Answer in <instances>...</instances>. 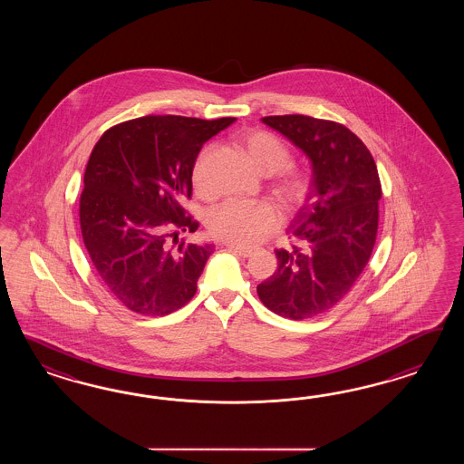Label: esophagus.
I'll return each mask as SVG.
<instances>
[{"mask_svg": "<svg viewBox=\"0 0 464 464\" xmlns=\"http://www.w3.org/2000/svg\"><path fill=\"white\" fill-rule=\"evenodd\" d=\"M226 248H227L229 252L237 253L239 256H243V258L252 256V250H248V248H239V246H235V245H226Z\"/></svg>", "mask_w": 464, "mask_h": 464, "instance_id": "esophagus-1", "label": "esophagus"}]
</instances>
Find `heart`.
I'll use <instances>...</instances> for the list:
<instances>
[{
	"mask_svg": "<svg viewBox=\"0 0 464 464\" xmlns=\"http://www.w3.org/2000/svg\"><path fill=\"white\" fill-rule=\"evenodd\" d=\"M238 142L241 151L260 175L280 171L272 190L285 209H295L306 200L309 177L306 173L287 169L291 165V151L277 136L267 130H250L241 134ZM192 182L197 192H206L202 160H198L192 169ZM208 225L212 237L239 248H253L279 227L281 214L268 202L227 200L209 214Z\"/></svg>",
	"mask_w": 464,
	"mask_h": 464,
	"instance_id": "obj_1",
	"label": "heart"
}]
</instances>
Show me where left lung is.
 Instances as JSON below:
<instances>
[{
	"label": "left lung",
	"instance_id": "obj_1",
	"mask_svg": "<svg viewBox=\"0 0 464 464\" xmlns=\"http://www.w3.org/2000/svg\"><path fill=\"white\" fill-rule=\"evenodd\" d=\"M276 129L308 156L306 204L289 235L293 250H276L277 270L256 285L260 301L289 320L334 308L362 274L378 235L381 182L374 158L347 127L308 115H270Z\"/></svg>",
	"mask_w": 464,
	"mask_h": 464
}]
</instances>
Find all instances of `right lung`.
Here are the masks:
<instances>
[{
	"instance_id": "right-lung-1",
	"label": "right lung",
	"mask_w": 464,
	"mask_h": 464,
	"mask_svg": "<svg viewBox=\"0 0 464 464\" xmlns=\"http://www.w3.org/2000/svg\"><path fill=\"white\" fill-rule=\"evenodd\" d=\"M235 121L148 115L111 127L95 144L80 198L82 235L100 281L127 309L165 316L196 295L214 245L179 241L198 227L182 200L192 196L202 144Z\"/></svg>"
}]
</instances>
